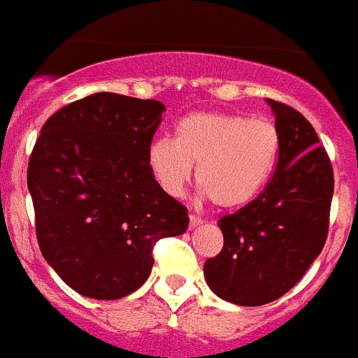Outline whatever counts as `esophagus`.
I'll use <instances>...</instances> for the list:
<instances>
[{"label": "esophagus", "mask_w": 358, "mask_h": 358, "mask_svg": "<svg viewBox=\"0 0 358 358\" xmlns=\"http://www.w3.org/2000/svg\"><path fill=\"white\" fill-rule=\"evenodd\" d=\"M202 219L195 217V215H189V229H196V227H201Z\"/></svg>", "instance_id": "esophagus-1"}]
</instances>
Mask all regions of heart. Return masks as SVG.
I'll return each mask as SVG.
<instances>
[{
	"instance_id": "1",
	"label": "heart",
	"mask_w": 358,
	"mask_h": 358,
	"mask_svg": "<svg viewBox=\"0 0 358 358\" xmlns=\"http://www.w3.org/2000/svg\"><path fill=\"white\" fill-rule=\"evenodd\" d=\"M280 135L275 124L232 113H191L174 139L157 137L146 148L152 176L167 195L180 196L196 167L202 195L223 210H238L266 189L277 169Z\"/></svg>"
}]
</instances>
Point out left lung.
Masks as SVG:
<instances>
[{
    "instance_id": "obj_1",
    "label": "left lung",
    "mask_w": 358,
    "mask_h": 358,
    "mask_svg": "<svg viewBox=\"0 0 358 358\" xmlns=\"http://www.w3.org/2000/svg\"><path fill=\"white\" fill-rule=\"evenodd\" d=\"M266 102L280 135L275 174L256 201L219 221L223 250L204 264L210 289L239 306L271 303L299 282L325 245L334 191L312 124L289 106Z\"/></svg>"
}]
</instances>
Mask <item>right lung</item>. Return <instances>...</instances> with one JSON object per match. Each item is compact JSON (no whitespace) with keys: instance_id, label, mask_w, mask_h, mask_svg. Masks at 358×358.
Returning <instances> with one entry per match:
<instances>
[{"instance_id":"1","label":"right lung","mask_w":358,"mask_h":358,"mask_svg":"<svg viewBox=\"0 0 358 358\" xmlns=\"http://www.w3.org/2000/svg\"><path fill=\"white\" fill-rule=\"evenodd\" d=\"M163 111L157 100L94 92L42 126L27 167L36 239L80 295H129L150 275L157 239L187 230V210L146 163Z\"/></svg>"}]
</instances>
